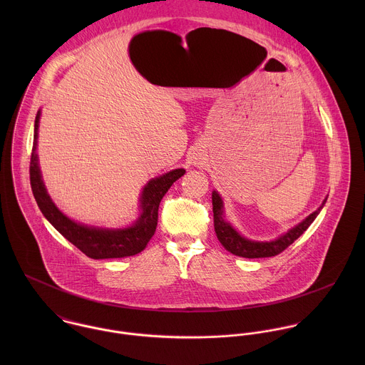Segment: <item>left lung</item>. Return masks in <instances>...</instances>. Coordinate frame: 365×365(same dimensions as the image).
Segmentation results:
<instances>
[{"instance_id": "obj_1", "label": "left lung", "mask_w": 365, "mask_h": 365, "mask_svg": "<svg viewBox=\"0 0 365 365\" xmlns=\"http://www.w3.org/2000/svg\"><path fill=\"white\" fill-rule=\"evenodd\" d=\"M327 201V195L323 200L322 205L312 212L309 216H307L302 222L295 225L294 227L288 229V232L282 233L274 240L269 242H257L250 240L245 236H242L229 220H226L223 201L217 191H212V207H213V226L216 236L222 246L230 252L235 256L246 257V259H262V257H272L284 252L289 245H292L312 223L319 215V212L324 207Z\"/></svg>"}]
</instances>
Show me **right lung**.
<instances>
[{
  "label": "right lung",
  "instance_id": "add662e5",
  "mask_svg": "<svg viewBox=\"0 0 365 365\" xmlns=\"http://www.w3.org/2000/svg\"><path fill=\"white\" fill-rule=\"evenodd\" d=\"M41 113L42 112L39 109L35 118L34 148L31 156L29 174L34 197L43 216L52 223L58 233H61L70 243H73L77 249H80L86 256L91 259H122L135 256L145 250L149 240L156 232L160 201L170 190V187L185 174V170L175 168L160 177L152 178L143 187L140 194V215L128 227L109 229L76 222L66 216L54 205L42 180L39 158L36 153Z\"/></svg>",
  "mask_w": 365,
  "mask_h": 365
}]
</instances>
